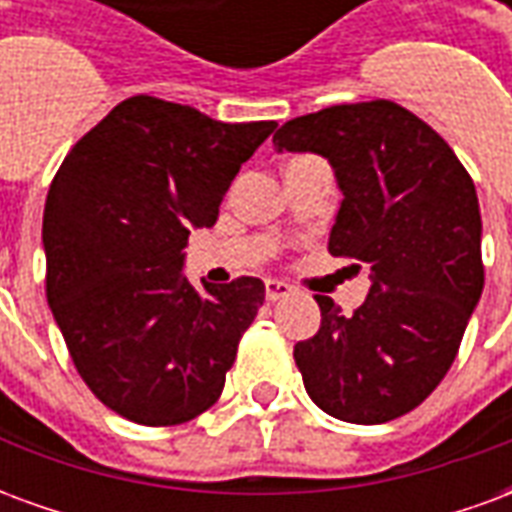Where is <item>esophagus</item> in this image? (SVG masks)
<instances>
[{"instance_id": "obj_1", "label": "esophagus", "mask_w": 512, "mask_h": 512, "mask_svg": "<svg viewBox=\"0 0 512 512\" xmlns=\"http://www.w3.org/2000/svg\"><path fill=\"white\" fill-rule=\"evenodd\" d=\"M293 288H290L288 282H279V279H266V299L268 301H277V299H285L290 296Z\"/></svg>"}]
</instances>
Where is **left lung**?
Here are the masks:
<instances>
[{
  "mask_svg": "<svg viewBox=\"0 0 512 512\" xmlns=\"http://www.w3.org/2000/svg\"><path fill=\"white\" fill-rule=\"evenodd\" d=\"M274 147L329 158L343 191L329 252L370 266L354 315L318 296L321 329L293 348L304 389L343 422L403 417L447 376L483 293L472 178L428 123L384 98L288 120Z\"/></svg>",
  "mask_w": 512,
  "mask_h": 512,
  "instance_id": "obj_1",
  "label": "left lung"
}]
</instances>
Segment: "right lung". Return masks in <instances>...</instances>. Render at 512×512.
<instances>
[{
    "label": "right lung",
    "instance_id": "add662e5",
    "mask_svg": "<svg viewBox=\"0 0 512 512\" xmlns=\"http://www.w3.org/2000/svg\"><path fill=\"white\" fill-rule=\"evenodd\" d=\"M274 128L134 95L51 180L46 299L84 384L136 425L189 422L222 395L266 285L238 277L194 288L180 274L183 246L189 230L216 224L241 164Z\"/></svg>",
    "mask_w": 512,
    "mask_h": 512
}]
</instances>
